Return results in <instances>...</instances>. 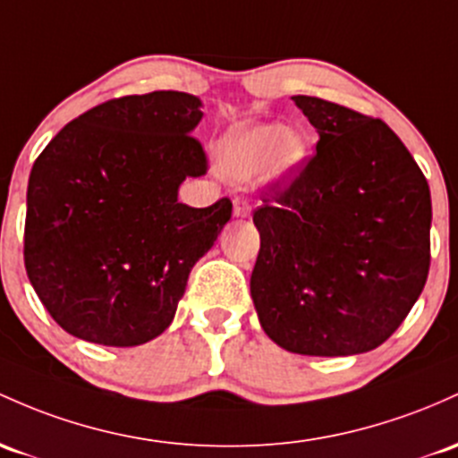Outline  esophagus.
Masks as SVG:
<instances>
[{
	"instance_id": "esophagus-1",
	"label": "esophagus",
	"mask_w": 458,
	"mask_h": 458,
	"mask_svg": "<svg viewBox=\"0 0 458 458\" xmlns=\"http://www.w3.org/2000/svg\"><path fill=\"white\" fill-rule=\"evenodd\" d=\"M252 213V204L248 199H234V217H250Z\"/></svg>"
}]
</instances>
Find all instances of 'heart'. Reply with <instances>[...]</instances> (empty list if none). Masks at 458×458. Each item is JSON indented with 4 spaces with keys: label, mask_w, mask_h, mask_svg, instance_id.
<instances>
[{
    "label": "heart",
    "mask_w": 458,
    "mask_h": 458,
    "mask_svg": "<svg viewBox=\"0 0 458 458\" xmlns=\"http://www.w3.org/2000/svg\"><path fill=\"white\" fill-rule=\"evenodd\" d=\"M304 154V139L280 123L239 125L221 140L219 163L233 178L250 180L263 174L269 165L276 172H289Z\"/></svg>",
    "instance_id": "1"
}]
</instances>
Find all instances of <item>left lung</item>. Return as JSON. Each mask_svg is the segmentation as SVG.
<instances>
[{
	"mask_svg": "<svg viewBox=\"0 0 458 458\" xmlns=\"http://www.w3.org/2000/svg\"><path fill=\"white\" fill-rule=\"evenodd\" d=\"M318 152L254 210L260 233L250 291L280 348L350 356L385 344L430 269V189L383 119L295 95Z\"/></svg>",
	"mask_w": 458,
	"mask_h": 458,
	"instance_id": "1",
	"label": "left lung"
}]
</instances>
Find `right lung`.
Wrapping results in <instances>:
<instances>
[{"mask_svg": "<svg viewBox=\"0 0 458 458\" xmlns=\"http://www.w3.org/2000/svg\"><path fill=\"white\" fill-rule=\"evenodd\" d=\"M199 106L180 90L108 99L34 160L25 271L69 335L130 348L172 324L191 267L233 217L230 198L206 208L178 202L182 180L208 172L191 134Z\"/></svg>", "mask_w": 458, "mask_h": 458, "instance_id": "obj_1", "label": "right lung"}]
</instances>
